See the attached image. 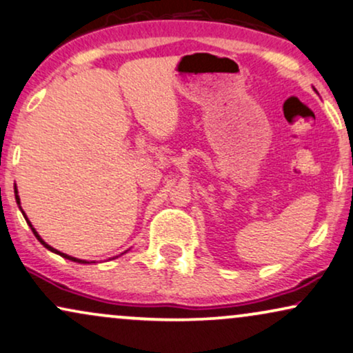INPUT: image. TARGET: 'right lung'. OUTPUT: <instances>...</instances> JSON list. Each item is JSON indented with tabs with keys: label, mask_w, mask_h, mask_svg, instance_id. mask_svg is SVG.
<instances>
[{
	"label": "right lung",
	"mask_w": 353,
	"mask_h": 353,
	"mask_svg": "<svg viewBox=\"0 0 353 353\" xmlns=\"http://www.w3.org/2000/svg\"><path fill=\"white\" fill-rule=\"evenodd\" d=\"M14 194H16V202H17V205H19V195H17V189H16V187H14ZM22 215H24V218H26V221H28V225L30 226V230H32V233L35 234V238H37V239L40 241V243H42V244H43V246H46V248L48 249V251H52V252H55V254H60V256H61V257L68 259V261H73V262H79V264H89V262H86V261H81V259H77V257H71V256H66V254H63V252H60V251H57V249H53L52 246H48V244L46 243V241H43V239H42V238H40V236L37 234V231H35V230H34V226H32V225H30V221L28 220V216H26V213H24V212H22Z\"/></svg>",
	"instance_id": "add662e5"
}]
</instances>
